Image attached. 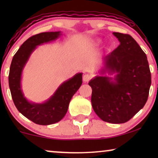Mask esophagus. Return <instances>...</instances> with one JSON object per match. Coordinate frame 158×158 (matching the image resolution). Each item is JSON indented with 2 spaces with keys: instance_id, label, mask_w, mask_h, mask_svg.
<instances>
[{
  "instance_id": "obj_1",
  "label": "esophagus",
  "mask_w": 158,
  "mask_h": 158,
  "mask_svg": "<svg viewBox=\"0 0 158 158\" xmlns=\"http://www.w3.org/2000/svg\"><path fill=\"white\" fill-rule=\"evenodd\" d=\"M90 78H91V75L89 74H85L83 76V81L84 82H88Z\"/></svg>"
}]
</instances>
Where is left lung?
Returning a JSON list of instances; mask_svg holds the SVG:
<instances>
[{
  "label": "left lung",
  "instance_id": "left-lung-1",
  "mask_svg": "<svg viewBox=\"0 0 158 158\" xmlns=\"http://www.w3.org/2000/svg\"><path fill=\"white\" fill-rule=\"evenodd\" d=\"M120 44L103 59L100 76L88 83L93 109L101 119L122 124L131 119L148 101L151 73L145 53L129 34L114 32ZM106 73L114 77L104 76Z\"/></svg>",
  "mask_w": 158,
  "mask_h": 158
}]
</instances>
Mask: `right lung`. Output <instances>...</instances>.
Here are the masks:
<instances>
[{
  "instance_id": "add662e5",
  "label": "right lung",
  "mask_w": 158,
  "mask_h": 158,
  "mask_svg": "<svg viewBox=\"0 0 158 158\" xmlns=\"http://www.w3.org/2000/svg\"><path fill=\"white\" fill-rule=\"evenodd\" d=\"M61 34V31H52L31 36L21 44L10 64L8 83L14 104L25 117L40 125H49L60 122L68 111L73 95L83 83V73H77L62 83L55 94L44 103L31 102L23 95L21 84V75L31 53L39 45L57 40Z\"/></svg>"
}]
</instances>
